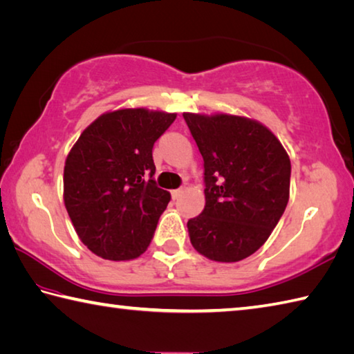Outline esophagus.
<instances>
[{
    "mask_svg": "<svg viewBox=\"0 0 354 354\" xmlns=\"http://www.w3.org/2000/svg\"><path fill=\"white\" fill-rule=\"evenodd\" d=\"M182 192H183V189H174V191H171V196H172V198H178L180 196H182Z\"/></svg>",
    "mask_w": 354,
    "mask_h": 354,
    "instance_id": "34e87169",
    "label": "esophagus"
}]
</instances>
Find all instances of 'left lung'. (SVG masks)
Returning <instances> with one entry per match:
<instances>
[{"instance_id": "obj_1", "label": "left lung", "mask_w": 354, "mask_h": 354, "mask_svg": "<svg viewBox=\"0 0 354 354\" xmlns=\"http://www.w3.org/2000/svg\"><path fill=\"white\" fill-rule=\"evenodd\" d=\"M205 162V209L188 220L196 251L214 262L243 260L276 228L290 198L291 163L257 120L183 112Z\"/></svg>"}]
</instances>
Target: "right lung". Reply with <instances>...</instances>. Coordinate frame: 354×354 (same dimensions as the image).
I'll use <instances>...</instances> for the list:
<instances>
[{"label":"right lung","mask_w":354,"mask_h":354,"mask_svg":"<svg viewBox=\"0 0 354 354\" xmlns=\"http://www.w3.org/2000/svg\"><path fill=\"white\" fill-rule=\"evenodd\" d=\"M176 117L146 108L104 112L66 157L64 206L80 240L98 257L120 262L148 250L171 200L152 178V148Z\"/></svg>","instance_id":"obj_1"}]
</instances>
